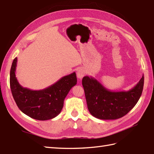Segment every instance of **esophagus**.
<instances>
[{
  "instance_id": "obj_1",
  "label": "esophagus",
  "mask_w": 154,
  "mask_h": 154,
  "mask_svg": "<svg viewBox=\"0 0 154 154\" xmlns=\"http://www.w3.org/2000/svg\"><path fill=\"white\" fill-rule=\"evenodd\" d=\"M85 70L83 69V68H80L77 70V77L78 79H81L85 76Z\"/></svg>"
}]
</instances>
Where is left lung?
I'll return each mask as SVG.
<instances>
[{
  "label": "left lung",
  "mask_w": 154,
  "mask_h": 154,
  "mask_svg": "<svg viewBox=\"0 0 154 154\" xmlns=\"http://www.w3.org/2000/svg\"><path fill=\"white\" fill-rule=\"evenodd\" d=\"M144 77L129 91H112L93 77L82 79L88 109L91 115L102 120H115L130 112L142 93Z\"/></svg>",
  "instance_id": "left-lung-1"
}]
</instances>
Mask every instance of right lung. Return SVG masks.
Instances as JSON below:
<instances>
[{
  "label": "right lung",
  "mask_w": 154,
  "mask_h": 154,
  "mask_svg": "<svg viewBox=\"0 0 154 154\" xmlns=\"http://www.w3.org/2000/svg\"><path fill=\"white\" fill-rule=\"evenodd\" d=\"M17 57L13 60L10 72V85L19 109L27 116L38 120L56 117L63 109L65 98L77 84L75 72L61 77L56 83L42 90H31L21 86L16 77Z\"/></svg>",
  "instance_id": "obj_1"
}]
</instances>
